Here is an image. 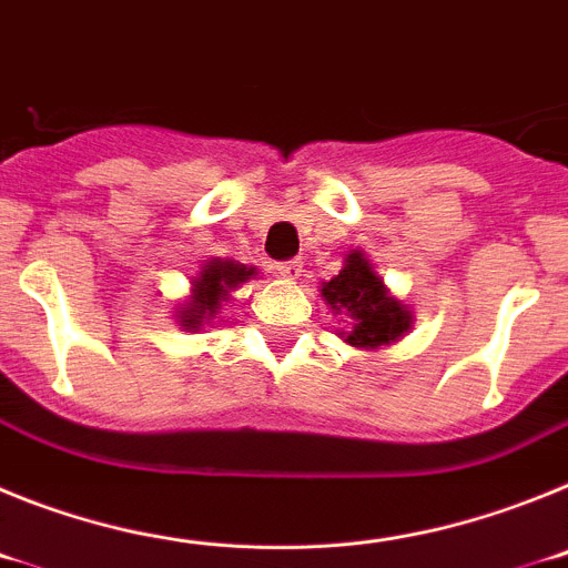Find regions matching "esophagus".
<instances>
[{
	"label": "esophagus",
	"mask_w": 568,
	"mask_h": 568,
	"mask_svg": "<svg viewBox=\"0 0 568 568\" xmlns=\"http://www.w3.org/2000/svg\"><path fill=\"white\" fill-rule=\"evenodd\" d=\"M275 270H278V275H281V278L295 281V278H298L301 273H304V261H301V258H293V261H281V264H278V267H275Z\"/></svg>",
	"instance_id": "esophagus-1"
}]
</instances>
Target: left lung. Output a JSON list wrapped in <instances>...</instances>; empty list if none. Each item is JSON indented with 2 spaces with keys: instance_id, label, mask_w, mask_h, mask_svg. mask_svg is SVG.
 I'll return each instance as SVG.
<instances>
[{
  "instance_id": "obj_1",
  "label": "left lung",
  "mask_w": 568,
  "mask_h": 568,
  "mask_svg": "<svg viewBox=\"0 0 568 568\" xmlns=\"http://www.w3.org/2000/svg\"><path fill=\"white\" fill-rule=\"evenodd\" d=\"M318 293L346 324L338 338L366 353L398 344L413 329L415 318L409 304L389 293L364 250H349L338 275L321 281Z\"/></svg>"
}]
</instances>
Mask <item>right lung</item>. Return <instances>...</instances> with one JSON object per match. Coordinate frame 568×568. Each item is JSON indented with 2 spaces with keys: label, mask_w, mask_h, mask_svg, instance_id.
Instances as JSON below:
<instances>
[{
  "label": "right lung",
  "mask_w": 568,
  "mask_h": 568,
  "mask_svg": "<svg viewBox=\"0 0 568 568\" xmlns=\"http://www.w3.org/2000/svg\"><path fill=\"white\" fill-rule=\"evenodd\" d=\"M258 270L239 264V261H224V258H210L204 261L199 275L190 281V295L175 307V324L187 333H199V329L210 327L224 304L233 301V290L241 284H247L255 278Z\"/></svg>",
  "instance_id": "right-lung-1"
}]
</instances>
